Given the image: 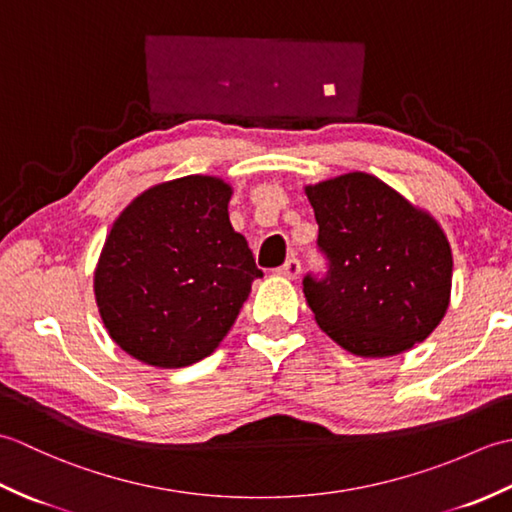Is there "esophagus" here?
I'll use <instances>...</instances> for the list:
<instances>
[{"instance_id": "34e87169", "label": "esophagus", "mask_w": 512, "mask_h": 512, "mask_svg": "<svg viewBox=\"0 0 512 512\" xmlns=\"http://www.w3.org/2000/svg\"><path fill=\"white\" fill-rule=\"evenodd\" d=\"M277 273H279L281 277H286V279H297V277H299V273H301V264H299V259H297V257H290L288 262L277 270Z\"/></svg>"}]
</instances>
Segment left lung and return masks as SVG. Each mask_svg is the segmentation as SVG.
<instances>
[{
    "mask_svg": "<svg viewBox=\"0 0 512 512\" xmlns=\"http://www.w3.org/2000/svg\"><path fill=\"white\" fill-rule=\"evenodd\" d=\"M328 275L303 279L319 328L363 358L411 350L451 299L453 255L431 213L363 171L308 184Z\"/></svg>",
    "mask_w": 512,
    "mask_h": 512,
    "instance_id": "8db88e82",
    "label": "left lung"
}]
</instances>
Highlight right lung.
<instances>
[{
    "mask_svg": "<svg viewBox=\"0 0 512 512\" xmlns=\"http://www.w3.org/2000/svg\"><path fill=\"white\" fill-rule=\"evenodd\" d=\"M231 184L184 176L149 187L116 217L94 270L107 334L136 361L176 369L215 352L264 277L228 220Z\"/></svg>",
    "mask_w": 512,
    "mask_h": 512,
    "instance_id": "right-lung-1",
    "label": "right lung"
}]
</instances>
